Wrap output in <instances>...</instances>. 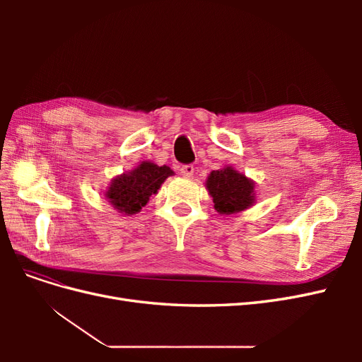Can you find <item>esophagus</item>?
<instances>
[{
  "label": "esophagus",
  "mask_w": 362,
  "mask_h": 362,
  "mask_svg": "<svg viewBox=\"0 0 362 362\" xmlns=\"http://www.w3.org/2000/svg\"><path fill=\"white\" fill-rule=\"evenodd\" d=\"M180 170H181L180 173L182 175L184 178H192L193 173H194V168L192 166V164H187V166H182Z\"/></svg>",
  "instance_id": "34e87169"
}]
</instances>
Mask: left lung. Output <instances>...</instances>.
Masks as SVG:
<instances>
[{
	"label": "left lung",
	"mask_w": 362,
	"mask_h": 362,
	"mask_svg": "<svg viewBox=\"0 0 362 362\" xmlns=\"http://www.w3.org/2000/svg\"><path fill=\"white\" fill-rule=\"evenodd\" d=\"M208 194L213 198L218 214H237L257 202L255 181L233 166L213 170L205 181Z\"/></svg>",
	"instance_id": "8db88e82"
}]
</instances>
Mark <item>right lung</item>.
Listing matches in <instances>:
<instances>
[{
    "mask_svg": "<svg viewBox=\"0 0 362 362\" xmlns=\"http://www.w3.org/2000/svg\"><path fill=\"white\" fill-rule=\"evenodd\" d=\"M173 173L166 164L158 166L152 161H140L134 169L115 177L104 196L117 213L137 214Z\"/></svg>",
    "mask_w": 362,
    "mask_h": 362,
    "instance_id": "add662e5",
    "label": "right lung"
}]
</instances>
